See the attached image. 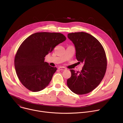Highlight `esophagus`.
<instances>
[{
  "label": "esophagus",
  "mask_w": 123,
  "mask_h": 123,
  "mask_svg": "<svg viewBox=\"0 0 123 123\" xmlns=\"http://www.w3.org/2000/svg\"><path fill=\"white\" fill-rule=\"evenodd\" d=\"M58 69H59L60 70H62V71H64V70H66V68H65V67H61V66H60L58 67Z\"/></svg>",
  "instance_id": "obj_1"
}]
</instances>
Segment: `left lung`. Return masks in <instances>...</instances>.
<instances>
[{
  "instance_id": "8db88e82",
  "label": "left lung",
  "mask_w": 123,
  "mask_h": 123,
  "mask_svg": "<svg viewBox=\"0 0 123 123\" xmlns=\"http://www.w3.org/2000/svg\"><path fill=\"white\" fill-rule=\"evenodd\" d=\"M68 37L75 45L77 60L84 65L80 72L70 70L71 77L67 80V86L76 94L88 93L99 85L105 75V52L99 41L88 33H70Z\"/></svg>"
}]
</instances>
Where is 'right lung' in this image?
<instances>
[{
  "label": "right lung",
  "instance_id": "add662e5",
  "mask_svg": "<svg viewBox=\"0 0 123 123\" xmlns=\"http://www.w3.org/2000/svg\"><path fill=\"white\" fill-rule=\"evenodd\" d=\"M66 39L58 32H36L20 46L14 60L17 76L30 91L37 92L49 84L57 68L44 62V57L54 48Z\"/></svg>",
  "mask_w": 123,
  "mask_h": 123
}]
</instances>
